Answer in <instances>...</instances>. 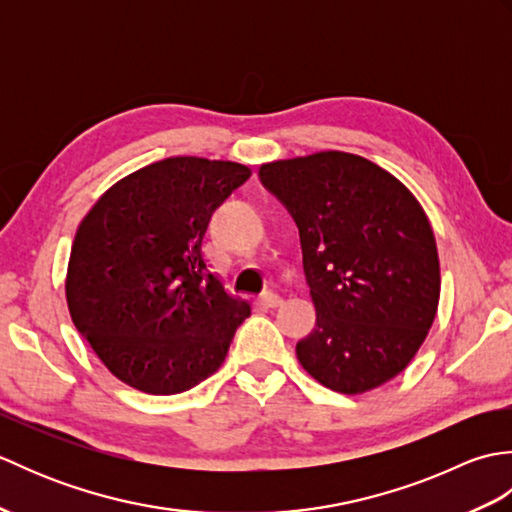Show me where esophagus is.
I'll list each match as a JSON object with an SVG mask.
<instances>
[{
  "label": "esophagus",
  "mask_w": 512,
  "mask_h": 512,
  "mask_svg": "<svg viewBox=\"0 0 512 512\" xmlns=\"http://www.w3.org/2000/svg\"><path fill=\"white\" fill-rule=\"evenodd\" d=\"M262 303H264V306H268V308H279L281 303H284V299H281L277 292H264Z\"/></svg>",
  "instance_id": "34e87169"
}]
</instances>
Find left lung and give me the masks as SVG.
I'll list each match as a JSON object with an SVG mask.
<instances>
[{"label": "left lung", "instance_id": "obj_1", "mask_svg": "<svg viewBox=\"0 0 512 512\" xmlns=\"http://www.w3.org/2000/svg\"><path fill=\"white\" fill-rule=\"evenodd\" d=\"M264 187L295 217L317 325L303 369L341 394L398 376L436 319L440 262L422 206L361 156L321 151L268 162Z\"/></svg>", "mask_w": 512, "mask_h": 512}]
</instances>
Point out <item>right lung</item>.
Wrapping results in <instances>:
<instances>
[{
    "label": "right lung",
    "mask_w": 512,
    "mask_h": 512,
    "mask_svg": "<svg viewBox=\"0 0 512 512\" xmlns=\"http://www.w3.org/2000/svg\"><path fill=\"white\" fill-rule=\"evenodd\" d=\"M248 178L237 162L167 158L116 182L81 222L65 281L70 317L129 387L180 394L224 363L250 306L209 270L202 239Z\"/></svg>",
    "instance_id": "obj_1"
}]
</instances>
